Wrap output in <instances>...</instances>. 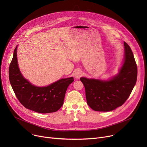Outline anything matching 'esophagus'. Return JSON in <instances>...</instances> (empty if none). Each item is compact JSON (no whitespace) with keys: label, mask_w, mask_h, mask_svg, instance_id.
<instances>
[{"label":"esophagus","mask_w":147,"mask_h":147,"mask_svg":"<svg viewBox=\"0 0 147 147\" xmlns=\"http://www.w3.org/2000/svg\"><path fill=\"white\" fill-rule=\"evenodd\" d=\"M82 71L81 70H77L74 73V77L76 79H78L82 76Z\"/></svg>","instance_id":"1"}]
</instances>
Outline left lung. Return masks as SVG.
Segmentation results:
<instances>
[{
	"mask_svg": "<svg viewBox=\"0 0 147 147\" xmlns=\"http://www.w3.org/2000/svg\"><path fill=\"white\" fill-rule=\"evenodd\" d=\"M137 77V67L132 51L124 42V59L118 73L108 80L81 77L87 102L95 111L109 112L121 106L129 97Z\"/></svg>",
	"mask_w": 147,
	"mask_h": 147,
	"instance_id": "1",
	"label": "left lung"
}]
</instances>
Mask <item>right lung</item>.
<instances>
[{
    "label": "right lung",
    "instance_id": "add662e5",
    "mask_svg": "<svg viewBox=\"0 0 147 147\" xmlns=\"http://www.w3.org/2000/svg\"><path fill=\"white\" fill-rule=\"evenodd\" d=\"M17 46L9 66V80L12 88L23 105L32 111L48 113L57 111L63 104L69 86L74 81L73 77L60 79L45 87L33 85L21 73L17 61Z\"/></svg>",
    "mask_w": 147,
    "mask_h": 147
}]
</instances>
